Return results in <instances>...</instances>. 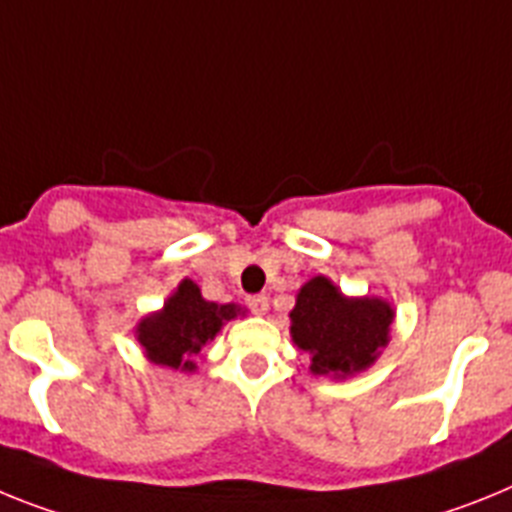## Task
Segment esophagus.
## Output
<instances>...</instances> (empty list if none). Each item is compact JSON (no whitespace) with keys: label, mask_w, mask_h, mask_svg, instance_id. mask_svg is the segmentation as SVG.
I'll use <instances>...</instances> for the list:
<instances>
[{"label":"esophagus","mask_w":512,"mask_h":512,"mask_svg":"<svg viewBox=\"0 0 512 512\" xmlns=\"http://www.w3.org/2000/svg\"><path fill=\"white\" fill-rule=\"evenodd\" d=\"M247 306H250L252 311H255V314H265V311H268V296H250V299H247Z\"/></svg>","instance_id":"1"}]
</instances>
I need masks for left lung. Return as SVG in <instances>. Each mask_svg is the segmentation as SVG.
Here are the masks:
<instances>
[{
  "mask_svg": "<svg viewBox=\"0 0 512 512\" xmlns=\"http://www.w3.org/2000/svg\"><path fill=\"white\" fill-rule=\"evenodd\" d=\"M288 317L293 345L309 355V373L342 381L379 361L391 340L394 306L381 296H348L327 275H314Z\"/></svg>",
  "mask_w": 512,
  "mask_h": 512,
  "instance_id": "1",
  "label": "left lung"
}]
</instances>
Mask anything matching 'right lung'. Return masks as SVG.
<instances>
[{
	"label": "right lung",
	"mask_w": 512,
	"mask_h": 512,
	"mask_svg": "<svg viewBox=\"0 0 512 512\" xmlns=\"http://www.w3.org/2000/svg\"><path fill=\"white\" fill-rule=\"evenodd\" d=\"M239 304H216L203 299L198 283L182 278L167 296L162 309L151 311L133 327V337L144 350L146 361L172 371L193 373L198 368L195 355L206 342L219 335L231 319L244 317Z\"/></svg>",
	"instance_id": "right-lung-1"
}]
</instances>
